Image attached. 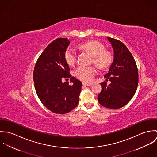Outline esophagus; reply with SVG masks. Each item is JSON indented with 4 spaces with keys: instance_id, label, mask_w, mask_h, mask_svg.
<instances>
[{
    "instance_id": "esophagus-1",
    "label": "esophagus",
    "mask_w": 157,
    "mask_h": 157,
    "mask_svg": "<svg viewBox=\"0 0 157 157\" xmlns=\"http://www.w3.org/2000/svg\"><path fill=\"white\" fill-rule=\"evenodd\" d=\"M92 85V83H83V85L85 86H91Z\"/></svg>"
}]
</instances>
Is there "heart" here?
Instances as JSON below:
<instances>
[{
    "label": "heart",
    "instance_id": "b5f03b06",
    "mask_svg": "<svg viewBox=\"0 0 157 157\" xmlns=\"http://www.w3.org/2000/svg\"><path fill=\"white\" fill-rule=\"evenodd\" d=\"M80 47L90 53L93 57V63L100 68L109 67L112 63L111 54L105 51L104 46L98 42L90 41L82 44ZM65 58L69 65H73L77 59L76 51L73 48H68L65 54ZM96 73V69L90 66H80L75 71V77L86 83L92 82Z\"/></svg>",
    "mask_w": 157,
    "mask_h": 157
}]
</instances>
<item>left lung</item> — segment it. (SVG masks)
<instances>
[{"mask_svg": "<svg viewBox=\"0 0 157 157\" xmlns=\"http://www.w3.org/2000/svg\"><path fill=\"white\" fill-rule=\"evenodd\" d=\"M113 51V59L105 77L111 83H101L102 90L98 95L100 104L116 109L123 107L132 99L138 83V69L134 59L121 42L108 37Z\"/></svg>", "mask_w": 157, "mask_h": 157, "instance_id": "8db88e82", "label": "left lung"}]
</instances>
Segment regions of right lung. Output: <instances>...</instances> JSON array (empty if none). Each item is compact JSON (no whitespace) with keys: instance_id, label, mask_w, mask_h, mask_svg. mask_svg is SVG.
Listing matches in <instances>:
<instances>
[{"instance_id":"obj_1","label":"right lung","mask_w":157,"mask_h":157,"mask_svg":"<svg viewBox=\"0 0 157 157\" xmlns=\"http://www.w3.org/2000/svg\"><path fill=\"white\" fill-rule=\"evenodd\" d=\"M69 44L67 38L52 41L39 57L33 73L34 86L40 100L46 108L56 113L70 112L79 102L82 83L71 77L65 58ZM69 77L72 85L61 82L62 78Z\"/></svg>"}]
</instances>
